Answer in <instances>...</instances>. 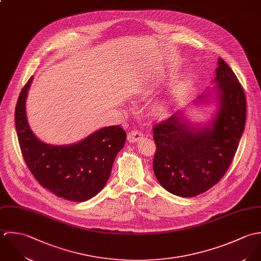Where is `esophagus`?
Returning <instances> with one entry per match:
<instances>
[{"label": "esophagus", "instance_id": "34e87169", "mask_svg": "<svg viewBox=\"0 0 261 261\" xmlns=\"http://www.w3.org/2000/svg\"><path fill=\"white\" fill-rule=\"evenodd\" d=\"M143 137V133L140 130H132L131 132H129L128 134V141L131 143H135L137 142L139 139H141Z\"/></svg>", "mask_w": 261, "mask_h": 261}]
</instances>
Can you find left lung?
Listing matches in <instances>:
<instances>
[{
    "mask_svg": "<svg viewBox=\"0 0 261 261\" xmlns=\"http://www.w3.org/2000/svg\"><path fill=\"white\" fill-rule=\"evenodd\" d=\"M218 64L214 82L219 110L208 125L195 127L178 112L153 127V171L159 184L175 196L195 197L218 184L235 156L244 131V90L222 58ZM207 96L203 94L200 100Z\"/></svg>",
    "mask_w": 261,
    "mask_h": 261,
    "instance_id": "obj_1",
    "label": "left lung"
}]
</instances>
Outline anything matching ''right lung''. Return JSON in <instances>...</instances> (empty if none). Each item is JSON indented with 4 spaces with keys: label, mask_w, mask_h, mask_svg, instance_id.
<instances>
[{
    "label": "right lung",
    "mask_w": 261,
    "mask_h": 261,
    "mask_svg": "<svg viewBox=\"0 0 261 261\" xmlns=\"http://www.w3.org/2000/svg\"><path fill=\"white\" fill-rule=\"evenodd\" d=\"M33 76L22 89L15 110V126L23 158L36 180L55 196L85 202L98 195L108 181L114 160L124 147L126 132L117 126L105 127L70 145L40 141L26 117V98Z\"/></svg>",
    "instance_id": "obj_1"
}]
</instances>
